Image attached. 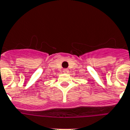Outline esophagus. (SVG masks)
Segmentation results:
<instances>
[{"mask_svg": "<svg viewBox=\"0 0 130 130\" xmlns=\"http://www.w3.org/2000/svg\"><path fill=\"white\" fill-rule=\"evenodd\" d=\"M63 72H64V73H69V70H68V69H64V70H63Z\"/></svg>", "mask_w": 130, "mask_h": 130, "instance_id": "1", "label": "esophagus"}]
</instances>
